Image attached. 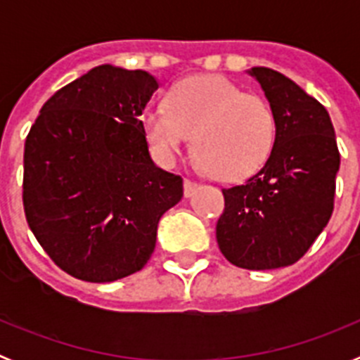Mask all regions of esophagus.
Returning <instances> with one entry per match:
<instances>
[{
  "instance_id": "34e87169",
  "label": "esophagus",
  "mask_w": 360,
  "mask_h": 360,
  "mask_svg": "<svg viewBox=\"0 0 360 360\" xmlns=\"http://www.w3.org/2000/svg\"><path fill=\"white\" fill-rule=\"evenodd\" d=\"M198 187H200L198 182H193V180H189V178H186V180H184V195L189 198V196L195 195V191L198 189Z\"/></svg>"
}]
</instances>
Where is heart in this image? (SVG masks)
I'll return each mask as SVG.
<instances>
[{
	"mask_svg": "<svg viewBox=\"0 0 360 360\" xmlns=\"http://www.w3.org/2000/svg\"><path fill=\"white\" fill-rule=\"evenodd\" d=\"M144 135L164 164L180 155L193 135V151L219 180H243L262 169L274 149L278 119L266 98L247 94L221 75L176 82L165 106L142 115Z\"/></svg>",
	"mask_w": 360,
	"mask_h": 360,
	"instance_id": "1",
	"label": "heart"
}]
</instances>
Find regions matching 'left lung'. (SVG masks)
<instances>
[{
  "instance_id": "8db88e82",
  "label": "left lung",
  "mask_w": 360,
  "mask_h": 360,
  "mask_svg": "<svg viewBox=\"0 0 360 360\" xmlns=\"http://www.w3.org/2000/svg\"><path fill=\"white\" fill-rule=\"evenodd\" d=\"M278 119L274 149L262 169L240 186L221 189L218 247L232 265L270 270L307 254L333 212L341 164L328 111L276 70L256 66Z\"/></svg>"
}]
</instances>
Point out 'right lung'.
Returning a JSON list of instances; mask_svg holds the SVG:
<instances>
[{
	"label": "right lung",
	"instance_id": "obj_1",
	"mask_svg": "<svg viewBox=\"0 0 360 360\" xmlns=\"http://www.w3.org/2000/svg\"><path fill=\"white\" fill-rule=\"evenodd\" d=\"M157 79L97 66L43 104L25 141L28 227L59 269L110 283L144 269L158 219L184 196L149 157L142 115Z\"/></svg>",
	"mask_w": 360,
	"mask_h": 360
}]
</instances>
